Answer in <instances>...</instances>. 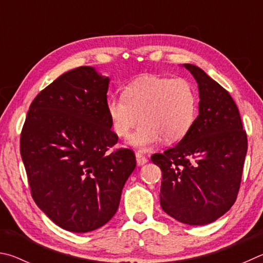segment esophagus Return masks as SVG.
Segmentation results:
<instances>
[{"mask_svg": "<svg viewBox=\"0 0 263 263\" xmlns=\"http://www.w3.org/2000/svg\"><path fill=\"white\" fill-rule=\"evenodd\" d=\"M136 162H137V165H139V166H142V165L148 163V158H146L143 154L136 153Z\"/></svg>", "mask_w": 263, "mask_h": 263, "instance_id": "34e87169", "label": "esophagus"}]
</instances>
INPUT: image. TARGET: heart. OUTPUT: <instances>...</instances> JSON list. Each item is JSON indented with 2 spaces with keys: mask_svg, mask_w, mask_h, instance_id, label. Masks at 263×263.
Listing matches in <instances>:
<instances>
[{
  "mask_svg": "<svg viewBox=\"0 0 263 263\" xmlns=\"http://www.w3.org/2000/svg\"><path fill=\"white\" fill-rule=\"evenodd\" d=\"M106 109L120 137L128 136L140 120L129 144L143 151L162 139L177 143L190 133L197 115V95L183 77L144 75L124 86L122 97H110Z\"/></svg>",
  "mask_w": 263,
  "mask_h": 263,
  "instance_id": "1",
  "label": "heart"
}]
</instances>
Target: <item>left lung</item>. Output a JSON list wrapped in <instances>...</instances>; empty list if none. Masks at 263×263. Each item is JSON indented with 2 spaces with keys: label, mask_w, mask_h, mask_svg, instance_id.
Instances as JSON below:
<instances>
[{
  "label": "left lung",
  "mask_w": 263,
  "mask_h": 263,
  "mask_svg": "<svg viewBox=\"0 0 263 263\" xmlns=\"http://www.w3.org/2000/svg\"><path fill=\"white\" fill-rule=\"evenodd\" d=\"M199 87V115L190 133L151 160L162 170L160 205L183 224L205 225L230 210L240 187L247 136L229 92L191 63Z\"/></svg>",
  "instance_id": "8db88e82"
}]
</instances>
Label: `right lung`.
<instances>
[{
	"instance_id": "right-lung-1",
	"label": "right lung",
	"mask_w": 263,
	"mask_h": 263,
	"mask_svg": "<svg viewBox=\"0 0 263 263\" xmlns=\"http://www.w3.org/2000/svg\"><path fill=\"white\" fill-rule=\"evenodd\" d=\"M109 77L93 67L64 72L35 97L21 135V156L32 197L67 231L105 225L119 208L136 167L135 154L119 149L106 109Z\"/></svg>"
}]
</instances>
